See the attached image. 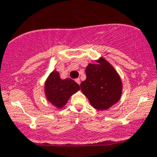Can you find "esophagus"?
Instances as JSON below:
<instances>
[{
	"label": "esophagus",
	"mask_w": 157,
	"mask_h": 157,
	"mask_svg": "<svg viewBox=\"0 0 157 157\" xmlns=\"http://www.w3.org/2000/svg\"><path fill=\"white\" fill-rule=\"evenodd\" d=\"M75 82L78 83V84L79 85V84H80V78H76Z\"/></svg>",
	"instance_id": "34e87169"
}]
</instances>
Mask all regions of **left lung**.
Segmentation results:
<instances>
[{"label": "left lung", "mask_w": 157, "mask_h": 157, "mask_svg": "<svg viewBox=\"0 0 157 157\" xmlns=\"http://www.w3.org/2000/svg\"><path fill=\"white\" fill-rule=\"evenodd\" d=\"M97 63L86 67V79L82 82L80 87L94 108L107 110L120 100L121 81L113 67L104 59H100Z\"/></svg>", "instance_id": "8db88e82"}]
</instances>
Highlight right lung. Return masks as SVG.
Masks as SVG:
<instances>
[{
    "instance_id": "1",
    "label": "right lung",
    "mask_w": 157,
    "mask_h": 157,
    "mask_svg": "<svg viewBox=\"0 0 157 157\" xmlns=\"http://www.w3.org/2000/svg\"><path fill=\"white\" fill-rule=\"evenodd\" d=\"M79 89V85L74 80L61 79L57 71L50 74L45 84L47 98L57 107H62L65 105L70 96Z\"/></svg>"
}]
</instances>
